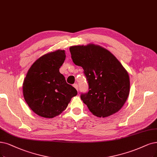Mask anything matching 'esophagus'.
I'll list each match as a JSON object with an SVG mask.
<instances>
[{
    "label": "esophagus",
    "instance_id": "obj_1",
    "mask_svg": "<svg viewBox=\"0 0 157 157\" xmlns=\"http://www.w3.org/2000/svg\"><path fill=\"white\" fill-rule=\"evenodd\" d=\"M73 86L78 91V84L77 83H74V85H73Z\"/></svg>",
    "mask_w": 157,
    "mask_h": 157
}]
</instances>
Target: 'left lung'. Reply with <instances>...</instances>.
Returning a JSON list of instances; mask_svg holds the SVG:
<instances>
[{"instance_id": "8db88e82", "label": "left lung", "mask_w": 157, "mask_h": 157, "mask_svg": "<svg viewBox=\"0 0 157 157\" xmlns=\"http://www.w3.org/2000/svg\"><path fill=\"white\" fill-rule=\"evenodd\" d=\"M75 65L82 67L89 90L81 99L98 117H107L123 107L129 94V74L107 50L89 44L70 48Z\"/></svg>"}]
</instances>
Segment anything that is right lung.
<instances>
[{
  "instance_id": "1",
  "label": "right lung",
  "mask_w": 157,
  "mask_h": 157,
  "mask_svg": "<svg viewBox=\"0 0 157 157\" xmlns=\"http://www.w3.org/2000/svg\"><path fill=\"white\" fill-rule=\"evenodd\" d=\"M65 57V51L59 50L45 54L33 64L27 73L23 95L28 106L40 117L52 118L60 114L78 94L59 72Z\"/></svg>"
}]
</instances>
